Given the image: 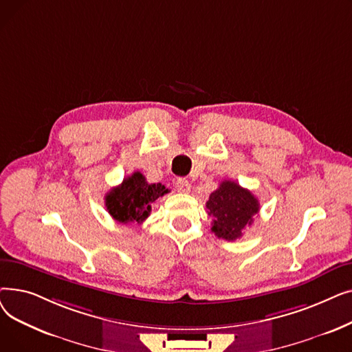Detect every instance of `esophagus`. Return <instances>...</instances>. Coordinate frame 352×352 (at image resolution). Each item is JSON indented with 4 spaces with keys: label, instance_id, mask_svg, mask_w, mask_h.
<instances>
[{
    "label": "esophagus",
    "instance_id": "obj_1",
    "mask_svg": "<svg viewBox=\"0 0 352 352\" xmlns=\"http://www.w3.org/2000/svg\"><path fill=\"white\" fill-rule=\"evenodd\" d=\"M175 188H177L178 192L188 194L190 190H191V184H190L188 179H186V178H178V179H177V184H175Z\"/></svg>",
    "mask_w": 352,
    "mask_h": 352
}]
</instances>
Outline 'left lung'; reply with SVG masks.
<instances>
[{"instance_id": "1", "label": "left lung", "mask_w": 352, "mask_h": 352, "mask_svg": "<svg viewBox=\"0 0 352 352\" xmlns=\"http://www.w3.org/2000/svg\"><path fill=\"white\" fill-rule=\"evenodd\" d=\"M206 207L208 215L214 218L211 231L218 238L235 241L254 223L252 217L260 211V202L251 191L243 188L239 184L223 181L211 192Z\"/></svg>"}]
</instances>
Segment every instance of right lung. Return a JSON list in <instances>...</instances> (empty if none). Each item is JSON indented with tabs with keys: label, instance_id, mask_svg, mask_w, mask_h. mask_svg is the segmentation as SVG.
<instances>
[{
	"label": "right lung",
	"instance_id": "1",
	"mask_svg": "<svg viewBox=\"0 0 352 352\" xmlns=\"http://www.w3.org/2000/svg\"><path fill=\"white\" fill-rule=\"evenodd\" d=\"M168 192L170 190L162 184L146 182L145 177L137 171L124 178L118 187L111 188L105 195V207L118 223H142L150 215L154 202Z\"/></svg>",
	"mask_w": 352,
	"mask_h": 352
}]
</instances>
